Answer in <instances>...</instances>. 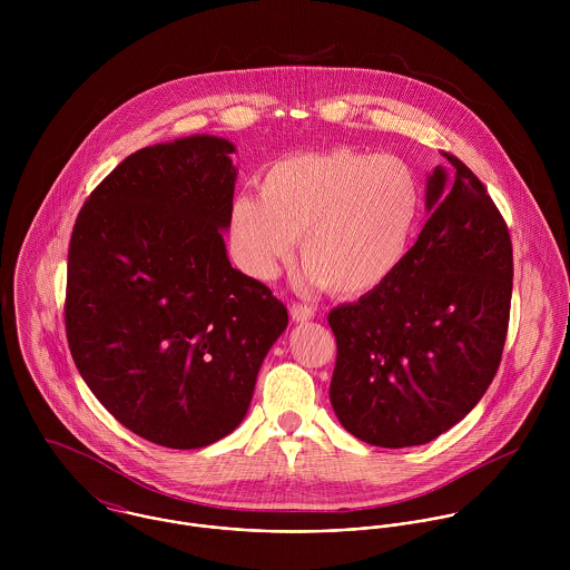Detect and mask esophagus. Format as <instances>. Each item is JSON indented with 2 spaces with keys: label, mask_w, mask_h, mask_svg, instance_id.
Here are the masks:
<instances>
[{
  "label": "esophagus",
  "mask_w": 570,
  "mask_h": 570,
  "mask_svg": "<svg viewBox=\"0 0 570 570\" xmlns=\"http://www.w3.org/2000/svg\"><path fill=\"white\" fill-rule=\"evenodd\" d=\"M289 314H292V321L294 323H307V321H312L314 318V307L312 305H303V303H294L292 307H289Z\"/></svg>",
  "instance_id": "obj_1"
}]
</instances>
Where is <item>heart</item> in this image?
I'll list each match as a JSON object with an SVG mask.
<instances>
[{
	"instance_id": "heart-1",
	"label": "heart",
	"mask_w": 570,
	"mask_h": 570,
	"mask_svg": "<svg viewBox=\"0 0 570 570\" xmlns=\"http://www.w3.org/2000/svg\"><path fill=\"white\" fill-rule=\"evenodd\" d=\"M419 210L421 184L406 160L337 147L269 164L261 195L233 199L228 233L254 278H272L301 235L307 276L331 294L362 296L402 265Z\"/></svg>"
}]
</instances>
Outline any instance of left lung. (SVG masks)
<instances>
[{"label":"left lung","mask_w":570,"mask_h":570,"mask_svg":"<svg viewBox=\"0 0 570 570\" xmlns=\"http://www.w3.org/2000/svg\"><path fill=\"white\" fill-rule=\"evenodd\" d=\"M428 177L430 219L395 269L328 314L331 406L360 441L423 445L481 402L507 340L513 252L483 181L452 154Z\"/></svg>","instance_id":"left-lung-1"}]
</instances>
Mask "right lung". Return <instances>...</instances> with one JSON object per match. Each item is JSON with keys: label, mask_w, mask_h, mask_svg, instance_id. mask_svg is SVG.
I'll return each mask as SVG.
<instances>
[{"label": "right lung", "mask_w": 570, "mask_h": 570, "mask_svg": "<svg viewBox=\"0 0 570 570\" xmlns=\"http://www.w3.org/2000/svg\"><path fill=\"white\" fill-rule=\"evenodd\" d=\"M235 145L145 147L89 195L68 252L66 333L85 384L138 436L195 450L230 434L285 305L235 269L222 230Z\"/></svg>", "instance_id": "add662e5"}]
</instances>
